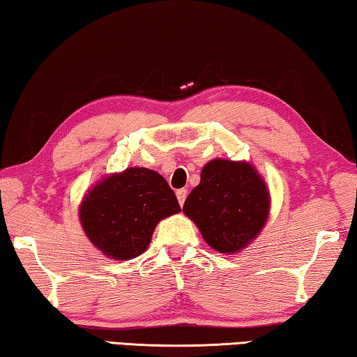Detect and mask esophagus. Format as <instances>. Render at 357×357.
I'll list each match as a JSON object with an SVG mask.
<instances>
[{"label": "esophagus", "mask_w": 357, "mask_h": 357, "mask_svg": "<svg viewBox=\"0 0 357 357\" xmlns=\"http://www.w3.org/2000/svg\"><path fill=\"white\" fill-rule=\"evenodd\" d=\"M176 197H178V202H179V204H181V206H183L184 202H185V197H187V190H185V189H179V190H176Z\"/></svg>", "instance_id": "obj_1"}]
</instances>
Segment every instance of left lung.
Segmentation results:
<instances>
[{
	"instance_id": "left-lung-1",
	"label": "left lung",
	"mask_w": 357,
	"mask_h": 357,
	"mask_svg": "<svg viewBox=\"0 0 357 357\" xmlns=\"http://www.w3.org/2000/svg\"><path fill=\"white\" fill-rule=\"evenodd\" d=\"M211 249L227 255L244 250L258 238L271 211V193L261 174L247 160L213 159L184 202Z\"/></svg>"
}]
</instances>
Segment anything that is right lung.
Here are the masks:
<instances>
[{
    "label": "right lung",
    "mask_w": 357,
    "mask_h": 357,
    "mask_svg": "<svg viewBox=\"0 0 357 357\" xmlns=\"http://www.w3.org/2000/svg\"><path fill=\"white\" fill-rule=\"evenodd\" d=\"M181 211L164 176L144 167L105 174L84 193L78 219L105 257L126 261L148 249L160 220Z\"/></svg>",
    "instance_id": "1"
}]
</instances>
